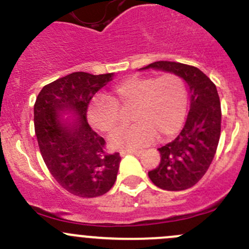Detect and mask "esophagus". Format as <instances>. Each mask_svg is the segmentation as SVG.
<instances>
[{
	"label": "esophagus",
	"instance_id": "obj_1",
	"mask_svg": "<svg viewBox=\"0 0 249 249\" xmlns=\"http://www.w3.org/2000/svg\"><path fill=\"white\" fill-rule=\"evenodd\" d=\"M142 150H131V149H126V150H122V152H120V154L122 155H124V154H135V155H137V157H140L141 154H142Z\"/></svg>",
	"mask_w": 249,
	"mask_h": 249
}]
</instances>
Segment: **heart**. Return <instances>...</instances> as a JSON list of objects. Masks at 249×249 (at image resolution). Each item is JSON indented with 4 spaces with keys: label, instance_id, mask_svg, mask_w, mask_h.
<instances>
[{
    "label": "heart",
    "instance_id": "1",
    "mask_svg": "<svg viewBox=\"0 0 249 249\" xmlns=\"http://www.w3.org/2000/svg\"><path fill=\"white\" fill-rule=\"evenodd\" d=\"M112 100L97 96L88 110L94 127L104 132L114 131L119 124L118 107H134L127 129L118 130L109 142L115 148H140L158 137L166 141L175 136L184 123L188 108V90L184 80L173 73L155 78L131 76L118 83Z\"/></svg>",
    "mask_w": 249,
    "mask_h": 249
}]
</instances>
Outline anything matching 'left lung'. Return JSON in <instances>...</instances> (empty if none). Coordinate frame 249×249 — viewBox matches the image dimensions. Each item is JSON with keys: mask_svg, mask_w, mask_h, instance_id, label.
<instances>
[{"mask_svg": "<svg viewBox=\"0 0 249 249\" xmlns=\"http://www.w3.org/2000/svg\"><path fill=\"white\" fill-rule=\"evenodd\" d=\"M143 70L177 74L188 85L190 109L184 126L175 140L158 148L160 164L148 172L160 189L185 190L203 177L217 150L222 123L217 88L199 69L180 62L157 61Z\"/></svg>", "mask_w": 249, "mask_h": 249, "instance_id": "1", "label": "left lung"}]
</instances>
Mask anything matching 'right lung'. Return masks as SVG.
Instances as JSON below:
<instances>
[{
    "mask_svg": "<svg viewBox=\"0 0 249 249\" xmlns=\"http://www.w3.org/2000/svg\"><path fill=\"white\" fill-rule=\"evenodd\" d=\"M113 77L74 72L46 85L36 99L35 132L42 158L55 180L76 196H101L117 179L119 153H106V142L87 120L89 102Z\"/></svg>",
    "mask_w": 249,
    "mask_h": 249,
    "instance_id": "obj_1",
    "label": "right lung"
}]
</instances>
